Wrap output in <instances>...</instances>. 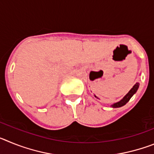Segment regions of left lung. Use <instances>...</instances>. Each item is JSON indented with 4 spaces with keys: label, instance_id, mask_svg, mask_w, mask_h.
<instances>
[{
    "label": "left lung",
    "instance_id": "1",
    "mask_svg": "<svg viewBox=\"0 0 154 154\" xmlns=\"http://www.w3.org/2000/svg\"><path fill=\"white\" fill-rule=\"evenodd\" d=\"M139 85H140V84H139L138 82H137V83L134 85V86H133V88L130 89V92L126 94V96H124V98H123L122 100H120V101L118 102V103H115V104L112 105V106L113 107V108H118V107L123 106H124L125 104H126L128 102L130 101V99H131L132 96H133V95L136 93V92H137V89H138V88H139Z\"/></svg>",
    "mask_w": 154,
    "mask_h": 154
}]
</instances>
